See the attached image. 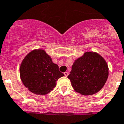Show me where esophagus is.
I'll return each mask as SVG.
<instances>
[{
	"label": "esophagus",
	"instance_id": "obj_1",
	"mask_svg": "<svg viewBox=\"0 0 124 124\" xmlns=\"http://www.w3.org/2000/svg\"><path fill=\"white\" fill-rule=\"evenodd\" d=\"M64 75L66 77L68 76V72H67V71L65 72V73H64Z\"/></svg>",
	"mask_w": 124,
	"mask_h": 124
}]
</instances>
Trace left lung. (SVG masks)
<instances>
[{
	"label": "left lung",
	"instance_id": "1",
	"mask_svg": "<svg viewBox=\"0 0 124 124\" xmlns=\"http://www.w3.org/2000/svg\"><path fill=\"white\" fill-rule=\"evenodd\" d=\"M108 76V67L104 58L96 52L87 51L75 60L68 78L75 91L84 96L100 91Z\"/></svg>",
	"mask_w": 124,
	"mask_h": 124
}]
</instances>
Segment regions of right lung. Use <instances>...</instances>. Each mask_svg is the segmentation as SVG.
<instances>
[{"instance_id": "obj_1", "label": "right lung", "mask_w": 124, "mask_h": 124, "mask_svg": "<svg viewBox=\"0 0 124 124\" xmlns=\"http://www.w3.org/2000/svg\"><path fill=\"white\" fill-rule=\"evenodd\" d=\"M19 71L25 87L39 95H45L53 90L56 81L64 76L51 57L41 49L33 50L24 57Z\"/></svg>"}]
</instances>
